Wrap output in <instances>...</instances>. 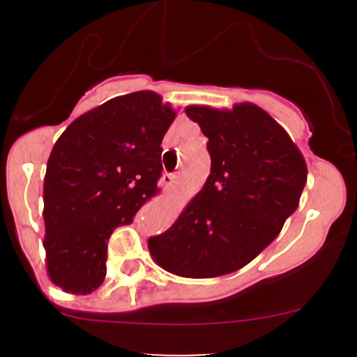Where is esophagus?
<instances>
[{"label":"esophagus","instance_id":"obj_1","mask_svg":"<svg viewBox=\"0 0 357 357\" xmlns=\"http://www.w3.org/2000/svg\"><path fill=\"white\" fill-rule=\"evenodd\" d=\"M176 181H178V174H171V172H165V174L162 176V183H164L165 188H171V186H174Z\"/></svg>","mask_w":357,"mask_h":357}]
</instances>
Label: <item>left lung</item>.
I'll list each match as a JSON object with an SVG mask.
<instances>
[{"label": "left lung", "mask_w": 357, "mask_h": 357, "mask_svg": "<svg viewBox=\"0 0 357 357\" xmlns=\"http://www.w3.org/2000/svg\"><path fill=\"white\" fill-rule=\"evenodd\" d=\"M186 115L208 138L211 174L149 248L165 271L214 278L243 268L278 236L297 211L307 167L285 129L257 105H193Z\"/></svg>", "instance_id": "8db88e82"}]
</instances>
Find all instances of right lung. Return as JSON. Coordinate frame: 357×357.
Returning <instances> with one entry per match:
<instances>
[{"mask_svg": "<svg viewBox=\"0 0 357 357\" xmlns=\"http://www.w3.org/2000/svg\"><path fill=\"white\" fill-rule=\"evenodd\" d=\"M174 117L157 93L136 91L82 114L56 139L43 193L55 285L70 294L102 285L110 235L157 193L160 143Z\"/></svg>", "mask_w": 357, "mask_h": 357, "instance_id": "obj_1", "label": "right lung"}]
</instances>
